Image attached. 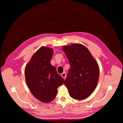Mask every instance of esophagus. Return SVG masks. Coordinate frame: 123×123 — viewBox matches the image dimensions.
Segmentation results:
<instances>
[{"label":"esophagus","instance_id":"34e87169","mask_svg":"<svg viewBox=\"0 0 123 123\" xmlns=\"http://www.w3.org/2000/svg\"><path fill=\"white\" fill-rule=\"evenodd\" d=\"M61 76L63 78V79H65L66 78V72H63L62 73V74H61Z\"/></svg>","mask_w":123,"mask_h":123}]
</instances>
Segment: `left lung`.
<instances>
[{
  "label": "left lung",
  "mask_w": 123,
  "mask_h": 123,
  "mask_svg": "<svg viewBox=\"0 0 123 123\" xmlns=\"http://www.w3.org/2000/svg\"><path fill=\"white\" fill-rule=\"evenodd\" d=\"M70 68L64 85L72 98L83 100L91 95L97 85L99 68L89 49L82 44H72L62 47Z\"/></svg>",
  "instance_id": "1"
}]
</instances>
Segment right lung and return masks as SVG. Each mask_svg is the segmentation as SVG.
Here are the masks:
<instances>
[{
	"label": "right lung",
	"mask_w": 123,
	"mask_h": 123,
	"mask_svg": "<svg viewBox=\"0 0 123 123\" xmlns=\"http://www.w3.org/2000/svg\"><path fill=\"white\" fill-rule=\"evenodd\" d=\"M53 52V49L41 47L33 55L25 68L28 89L36 99L43 103L53 100L57 88L64 83L63 78L50 63Z\"/></svg>",
	"instance_id": "add662e5"
}]
</instances>
